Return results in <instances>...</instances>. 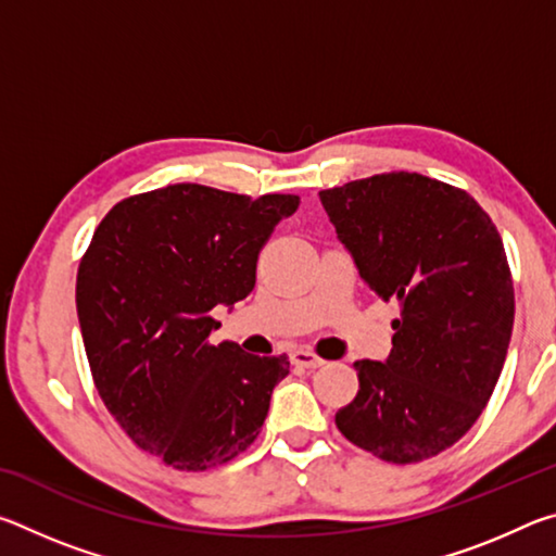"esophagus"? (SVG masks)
<instances>
[{
  "label": "esophagus",
  "instance_id": "1",
  "mask_svg": "<svg viewBox=\"0 0 556 556\" xmlns=\"http://www.w3.org/2000/svg\"><path fill=\"white\" fill-rule=\"evenodd\" d=\"M291 363H294L296 368L316 370V368H321L326 361H324V357H318L316 353H312V351H304V348H299V351L291 353Z\"/></svg>",
  "mask_w": 556,
  "mask_h": 556
}]
</instances>
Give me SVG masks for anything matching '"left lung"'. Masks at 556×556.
Segmentation results:
<instances>
[{"mask_svg":"<svg viewBox=\"0 0 556 556\" xmlns=\"http://www.w3.org/2000/svg\"><path fill=\"white\" fill-rule=\"evenodd\" d=\"M361 277L397 301L384 363L357 361V390L336 412L355 446L419 464L476 425L501 378L515 291L501 232L466 191L392 172L318 193Z\"/></svg>","mask_w":556,"mask_h":556,"instance_id":"obj_1","label":"left lung"}]
</instances>
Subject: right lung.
I'll use <instances>...</instances> for the list:
<instances>
[{
	"label": "right lung",
	"mask_w": 556,
	"mask_h": 556,
	"mask_svg": "<svg viewBox=\"0 0 556 556\" xmlns=\"http://www.w3.org/2000/svg\"><path fill=\"white\" fill-rule=\"evenodd\" d=\"M299 195L199 184L129 195L88 244L75 306L92 380L135 444L178 470L228 464L257 439L287 355L215 345L211 312L255 289L260 250Z\"/></svg>",
	"instance_id": "right-lung-1"
}]
</instances>
